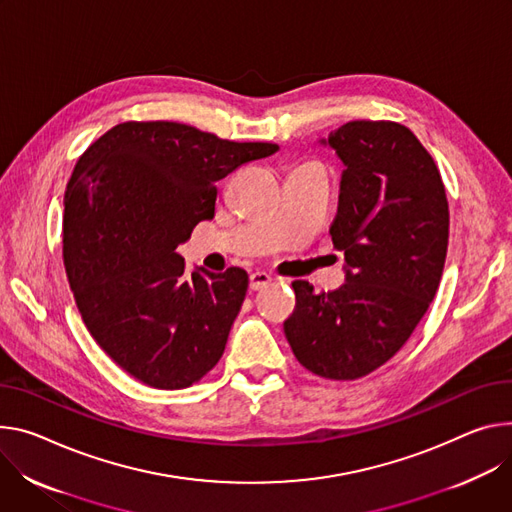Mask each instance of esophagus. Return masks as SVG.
<instances>
[{
	"instance_id": "1",
	"label": "esophagus",
	"mask_w": 512,
	"mask_h": 512,
	"mask_svg": "<svg viewBox=\"0 0 512 512\" xmlns=\"http://www.w3.org/2000/svg\"><path fill=\"white\" fill-rule=\"evenodd\" d=\"M271 280H273V277L269 273L253 271L249 275V286H251V290H263V288H267L271 284Z\"/></svg>"
}]
</instances>
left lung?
Here are the masks:
<instances>
[{
  "instance_id": "obj_1",
  "label": "left lung",
  "mask_w": 512,
  "mask_h": 512,
  "mask_svg": "<svg viewBox=\"0 0 512 512\" xmlns=\"http://www.w3.org/2000/svg\"><path fill=\"white\" fill-rule=\"evenodd\" d=\"M318 143L345 165L331 226L345 255V284L316 294L296 280L284 333L312 374L357 380L400 351L433 302L449 208L433 157L398 122L353 120Z\"/></svg>"
}]
</instances>
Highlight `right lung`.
I'll use <instances>...</instances> for the list:
<instances>
[{"label":"right lung","instance_id":"right-lung-1","mask_svg":"<svg viewBox=\"0 0 512 512\" xmlns=\"http://www.w3.org/2000/svg\"><path fill=\"white\" fill-rule=\"evenodd\" d=\"M280 151L177 122H124L77 161L65 192L63 257L87 331L136 380L188 388L218 363L249 275H185L177 247L216 210V181Z\"/></svg>","mask_w":512,"mask_h":512}]
</instances>
